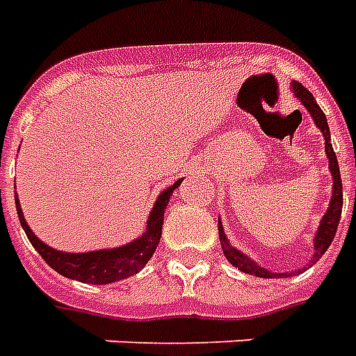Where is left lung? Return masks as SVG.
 <instances>
[{
	"instance_id": "obj_1",
	"label": "left lung",
	"mask_w": 356,
	"mask_h": 356,
	"mask_svg": "<svg viewBox=\"0 0 356 356\" xmlns=\"http://www.w3.org/2000/svg\"><path fill=\"white\" fill-rule=\"evenodd\" d=\"M291 90L294 92V96L298 97L302 105H304L307 113L312 115L313 122L317 126L323 138H325V152L326 158H328V170H330V175H332V196H330V204L326 207V213L321 218L318 222V228L313 236V247H312V260L305 266L294 270V272H272L264 266H260L257 260H252L249 254H245L243 251H239L238 247H234L230 243V239L226 238L225 226L218 218V238H220V247H222V252H225L226 260L230 262L232 266H236L238 270H241L243 273H249V275H254V277L262 279H279V277H292V275H298L304 270H309L315 262H317L323 254L326 252V249L332 243L334 236H336V230H338L339 217H341V205H343V192H341V175H339V165L338 158H336V152L332 149V143H330V128H328V122H326L325 113L321 111V107L315 102V97L312 96V92L304 88L300 83H292Z\"/></svg>"
}]
</instances>
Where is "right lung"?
<instances>
[{
	"mask_svg": "<svg viewBox=\"0 0 356 356\" xmlns=\"http://www.w3.org/2000/svg\"><path fill=\"white\" fill-rule=\"evenodd\" d=\"M181 183H183V179L175 181L173 185L158 194L156 202L149 213V218L145 222V232L139 238L131 239L120 247L97 249V251L67 252L58 251L51 245H47L33 234L30 225L26 222L17 192H15V204H17L18 220L30 239V243L35 247V251L43 257L44 262L51 266L52 270H56L64 277L75 279V281L88 283V285H109L115 281H122V279L136 275L152 259V254L160 243V238H162L165 205L170 204V196Z\"/></svg>",
	"mask_w": 356,
	"mask_h": 356,
	"instance_id": "add662e5",
	"label": "right lung"
}]
</instances>
